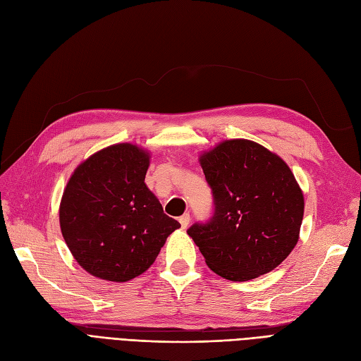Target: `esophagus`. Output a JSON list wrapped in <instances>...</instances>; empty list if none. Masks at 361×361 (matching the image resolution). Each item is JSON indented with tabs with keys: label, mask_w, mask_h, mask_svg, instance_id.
I'll list each match as a JSON object with an SVG mask.
<instances>
[{
	"label": "esophagus",
	"mask_w": 361,
	"mask_h": 361,
	"mask_svg": "<svg viewBox=\"0 0 361 361\" xmlns=\"http://www.w3.org/2000/svg\"><path fill=\"white\" fill-rule=\"evenodd\" d=\"M179 223L182 226V228H187L190 226V214H183L180 218H179Z\"/></svg>",
	"instance_id": "esophagus-1"
}]
</instances>
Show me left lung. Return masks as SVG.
Here are the masks:
<instances>
[{"instance_id":"left-lung-1","label":"left lung","mask_w":361,"mask_h":361,"mask_svg":"<svg viewBox=\"0 0 361 361\" xmlns=\"http://www.w3.org/2000/svg\"><path fill=\"white\" fill-rule=\"evenodd\" d=\"M212 188L209 223L188 235L215 274L232 281L264 276L300 238L304 195L288 164L251 140H224L199 158Z\"/></svg>"}]
</instances>
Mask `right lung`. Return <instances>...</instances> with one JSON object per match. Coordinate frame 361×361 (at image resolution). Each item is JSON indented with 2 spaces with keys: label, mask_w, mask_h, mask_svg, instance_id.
I'll return each mask as SVG.
<instances>
[{
  "label": "right lung",
  "mask_w": 361,
  "mask_h": 361,
  "mask_svg": "<svg viewBox=\"0 0 361 361\" xmlns=\"http://www.w3.org/2000/svg\"><path fill=\"white\" fill-rule=\"evenodd\" d=\"M149 164L150 154L137 145L108 146L84 159L63 191V238L80 267L97 279L143 274L180 227L145 183Z\"/></svg>",
  "instance_id": "1"
}]
</instances>
